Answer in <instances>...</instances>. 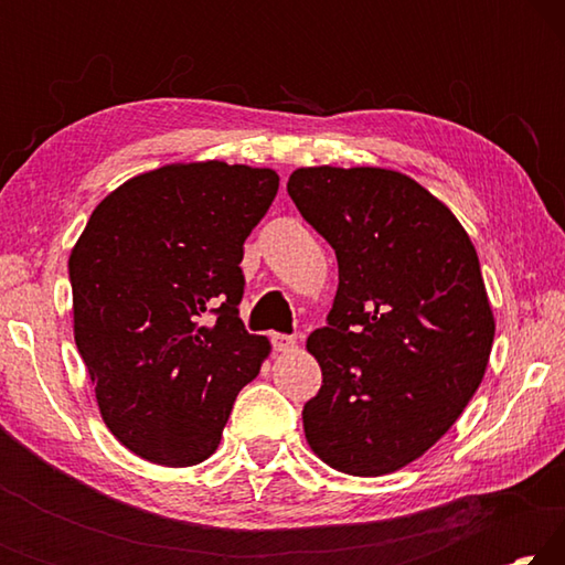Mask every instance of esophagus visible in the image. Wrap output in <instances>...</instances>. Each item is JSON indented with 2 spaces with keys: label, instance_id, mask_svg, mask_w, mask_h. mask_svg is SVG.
<instances>
[{
  "label": "esophagus",
  "instance_id": "1",
  "mask_svg": "<svg viewBox=\"0 0 565 565\" xmlns=\"http://www.w3.org/2000/svg\"><path fill=\"white\" fill-rule=\"evenodd\" d=\"M271 343H274V349L276 351H294L296 349V339L294 337H289V333H274L271 337Z\"/></svg>",
  "mask_w": 565,
  "mask_h": 565
}]
</instances>
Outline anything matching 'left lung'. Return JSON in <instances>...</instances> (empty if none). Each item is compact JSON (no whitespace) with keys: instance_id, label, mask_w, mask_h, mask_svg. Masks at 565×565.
Masks as SVG:
<instances>
[{"instance_id":"1","label":"left lung","mask_w":565,"mask_h":565,"mask_svg":"<svg viewBox=\"0 0 565 565\" xmlns=\"http://www.w3.org/2000/svg\"><path fill=\"white\" fill-rule=\"evenodd\" d=\"M286 189L339 262L327 327L306 341L323 376L301 414L306 441L341 473H394L456 424L489 366L478 254L451 209L401 171L306 167Z\"/></svg>"}]
</instances>
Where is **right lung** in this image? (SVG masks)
Returning a JSON list of instances; mask_svg holds the SVG:
<instances>
[{
  "label": "right lung",
  "mask_w": 565,
  "mask_h": 565,
  "mask_svg": "<svg viewBox=\"0 0 565 565\" xmlns=\"http://www.w3.org/2000/svg\"><path fill=\"white\" fill-rule=\"evenodd\" d=\"M276 191L274 169L167 164L102 199L72 248L74 341L102 418L151 463L206 461L269 356L238 319V264Z\"/></svg>",
  "instance_id": "right-lung-1"
}]
</instances>
